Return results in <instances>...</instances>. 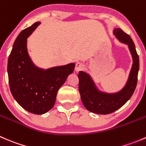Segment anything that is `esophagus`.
<instances>
[{
  "instance_id": "obj_1",
  "label": "esophagus",
  "mask_w": 146,
  "mask_h": 146,
  "mask_svg": "<svg viewBox=\"0 0 146 146\" xmlns=\"http://www.w3.org/2000/svg\"><path fill=\"white\" fill-rule=\"evenodd\" d=\"M84 68V65L81 64V63H77L76 65V68H75V70L76 72H79L80 70H83Z\"/></svg>"
}]
</instances>
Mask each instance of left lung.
<instances>
[{"label": "left lung", "instance_id": "obj_1", "mask_svg": "<svg viewBox=\"0 0 146 146\" xmlns=\"http://www.w3.org/2000/svg\"><path fill=\"white\" fill-rule=\"evenodd\" d=\"M113 32L121 42L129 46L133 65L126 85L119 92L111 94L98 90L90 75L83 71L79 72V92L82 104L88 111L96 114H108L119 110L130 99L137 85L139 58L134 43L131 36L122 29L117 28Z\"/></svg>", "mask_w": 146, "mask_h": 146}]
</instances>
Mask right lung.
Here are the masks:
<instances>
[{
	"instance_id": "1",
	"label": "right lung",
	"mask_w": 146,
	"mask_h": 146,
	"mask_svg": "<svg viewBox=\"0 0 146 146\" xmlns=\"http://www.w3.org/2000/svg\"><path fill=\"white\" fill-rule=\"evenodd\" d=\"M39 22L23 29L16 38L8 61L10 89L17 102L29 112L43 114L54 106L59 88L74 70V63L44 70L28 55L27 39Z\"/></svg>"
}]
</instances>
